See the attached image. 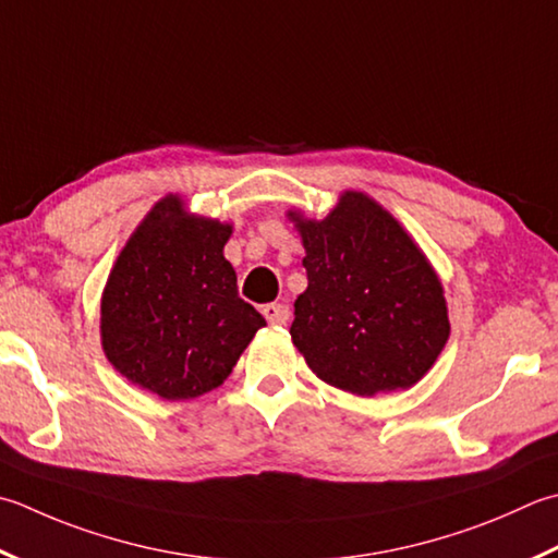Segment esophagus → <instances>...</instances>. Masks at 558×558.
<instances>
[{"mask_svg":"<svg viewBox=\"0 0 558 558\" xmlns=\"http://www.w3.org/2000/svg\"><path fill=\"white\" fill-rule=\"evenodd\" d=\"M264 316L270 324H288L290 307H288V304H280V302H270L264 307Z\"/></svg>","mask_w":558,"mask_h":558,"instance_id":"obj_1","label":"esophagus"}]
</instances>
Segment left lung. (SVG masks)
Returning <instances> with one entry per match:
<instances>
[{
	"label": "left lung",
	"mask_w": 558,
	"mask_h": 558,
	"mask_svg": "<svg viewBox=\"0 0 558 558\" xmlns=\"http://www.w3.org/2000/svg\"><path fill=\"white\" fill-rule=\"evenodd\" d=\"M288 217L307 251L290 336L312 373L357 397L416 385L450 338L440 278L416 242L355 191L319 222Z\"/></svg>",
	"instance_id": "left-lung-1"
}]
</instances>
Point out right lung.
<instances>
[{
  "label": "right lung",
  "mask_w": 558,
  "mask_h": 558,
  "mask_svg": "<svg viewBox=\"0 0 558 558\" xmlns=\"http://www.w3.org/2000/svg\"><path fill=\"white\" fill-rule=\"evenodd\" d=\"M232 225L161 198L120 251L101 298V345L120 375L167 401L220 387L266 319L239 298Z\"/></svg>",
  "instance_id": "1"
}]
</instances>
